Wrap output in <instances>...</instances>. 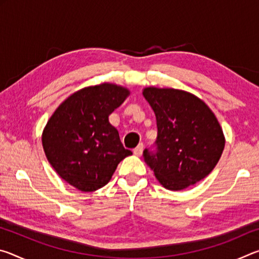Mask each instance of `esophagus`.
I'll list each match as a JSON object with an SVG mask.
<instances>
[{
  "instance_id": "34e87169",
  "label": "esophagus",
  "mask_w": 259,
  "mask_h": 259,
  "mask_svg": "<svg viewBox=\"0 0 259 259\" xmlns=\"http://www.w3.org/2000/svg\"><path fill=\"white\" fill-rule=\"evenodd\" d=\"M143 148H144L143 144H139V145L134 150V154L137 155V156H140V155H142V153H143Z\"/></svg>"
}]
</instances>
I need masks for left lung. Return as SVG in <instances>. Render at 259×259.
I'll return each instance as SVG.
<instances>
[{"label": "left lung", "mask_w": 259, "mask_h": 259, "mask_svg": "<svg viewBox=\"0 0 259 259\" xmlns=\"http://www.w3.org/2000/svg\"><path fill=\"white\" fill-rule=\"evenodd\" d=\"M144 97L156 116L157 137L144 161L162 185L181 191L212 171L225 146L223 130L207 105L177 89L146 88Z\"/></svg>", "instance_id": "8db88e82"}]
</instances>
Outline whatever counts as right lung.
<instances>
[{
  "instance_id": "right-lung-1",
  "label": "right lung",
  "mask_w": 259,
  "mask_h": 259,
  "mask_svg": "<svg viewBox=\"0 0 259 259\" xmlns=\"http://www.w3.org/2000/svg\"><path fill=\"white\" fill-rule=\"evenodd\" d=\"M129 91L111 83L84 88L65 100L43 131L42 145L56 172L82 192L106 185L117 164L133 153L122 145L108 115Z\"/></svg>"
}]
</instances>
